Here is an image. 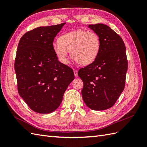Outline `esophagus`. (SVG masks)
Instances as JSON below:
<instances>
[{
	"instance_id": "esophagus-1",
	"label": "esophagus",
	"mask_w": 147,
	"mask_h": 147,
	"mask_svg": "<svg viewBox=\"0 0 147 147\" xmlns=\"http://www.w3.org/2000/svg\"><path fill=\"white\" fill-rule=\"evenodd\" d=\"M74 75H75V77H78V72H77V71L76 70H74Z\"/></svg>"
}]
</instances>
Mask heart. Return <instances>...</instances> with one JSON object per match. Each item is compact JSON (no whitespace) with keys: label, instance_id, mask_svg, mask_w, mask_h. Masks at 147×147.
I'll list each match as a JSON object with an SVG mask.
<instances>
[{"label":"heart","instance_id":"obj_1","mask_svg":"<svg viewBox=\"0 0 147 147\" xmlns=\"http://www.w3.org/2000/svg\"><path fill=\"white\" fill-rule=\"evenodd\" d=\"M59 41L53 43V49L63 64L69 63V52L78 64H90L96 59L100 48L99 37L92 31L80 29L67 32L61 35Z\"/></svg>","mask_w":147,"mask_h":147}]
</instances>
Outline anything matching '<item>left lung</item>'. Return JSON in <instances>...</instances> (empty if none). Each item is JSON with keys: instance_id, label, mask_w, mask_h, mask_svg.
<instances>
[{"instance_id": "1", "label": "left lung", "mask_w": 147, "mask_h": 147, "mask_svg": "<svg viewBox=\"0 0 147 147\" xmlns=\"http://www.w3.org/2000/svg\"><path fill=\"white\" fill-rule=\"evenodd\" d=\"M88 28L99 37L100 51L92 63L80 69L83 82V99L93 110H104L115 104L124 89L127 61L124 42L113 30L104 24Z\"/></svg>"}]
</instances>
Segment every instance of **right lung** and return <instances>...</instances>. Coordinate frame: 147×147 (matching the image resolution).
Wrapping results in <instances>:
<instances>
[{"mask_svg":"<svg viewBox=\"0 0 147 147\" xmlns=\"http://www.w3.org/2000/svg\"><path fill=\"white\" fill-rule=\"evenodd\" d=\"M65 23L29 31L18 46L15 70L20 96L34 112L48 114L63 101L73 70L60 63L53 49L55 37Z\"/></svg>","mask_w":147,"mask_h":147,"instance_id":"right-lung-1","label":"right lung"}]
</instances>
